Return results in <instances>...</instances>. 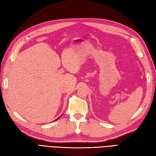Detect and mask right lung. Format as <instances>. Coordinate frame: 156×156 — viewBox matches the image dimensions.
<instances>
[{
	"mask_svg": "<svg viewBox=\"0 0 156 156\" xmlns=\"http://www.w3.org/2000/svg\"><path fill=\"white\" fill-rule=\"evenodd\" d=\"M60 118V117H59V118H57V119H56V120H57V119H59V118Z\"/></svg>",
	"mask_w": 156,
	"mask_h": 156,
	"instance_id": "obj_1",
	"label": "right lung"
}]
</instances>
